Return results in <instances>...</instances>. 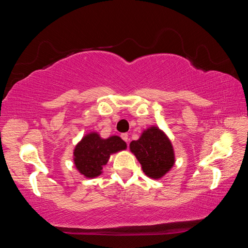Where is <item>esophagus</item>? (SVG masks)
<instances>
[{
  "label": "esophagus",
  "instance_id": "1",
  "mask_svg": "<svg viewBox=\"0 0 248 248\" xmlns=\"http://www.w3.org/2000/svg\"><path fill=\"white\" fill-rule=\"evenodd\" d=\"M121 138H123V140L125 142H128V140H129L128 133H121Z\"/></svg>",
  "mask_w": 248,
  "mask_h": 248
}]
</instances>
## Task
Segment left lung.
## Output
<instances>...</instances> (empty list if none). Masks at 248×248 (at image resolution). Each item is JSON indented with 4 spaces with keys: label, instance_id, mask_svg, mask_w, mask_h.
<instances>
[{
    "label": "left lung",
    "instance_id": "obj_1",
    "mask_svg": "<svg viewBox=\"0 0 248 248\" xmlns=\"http://www.w3.org/2000/svg\"><path fill=\"white\" fill-rule=\"evenodd\" d=\"M130 151L140 162L143 173L159 179L175 164V153L170 138L156 125L145 129L138 140L131 141Z\"/></svg>",
    "mask_w": 248,
    "mask_h": 248
}]
</instances>
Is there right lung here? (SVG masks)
<instances>
[{"label": "right lung", "instance_id": "obj_1", "mask_svg": "<svg viewBox=\"0 0 248 248\" xmlns=\"http://www.w3.org/2000/svg\"><path fill=\"white\" fill-rule=\"evenodd\" d=\"M127 149V143L118 136L103 139L97 132L84 136L75 145L73 162L78 173L86 178H95L103 173L110 155Z\"/></svg>", "mask_w": 248, "mask_h": 248}]
</instances>
